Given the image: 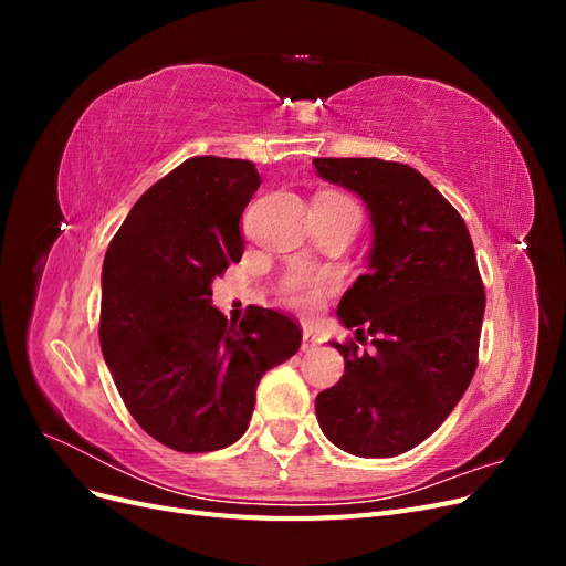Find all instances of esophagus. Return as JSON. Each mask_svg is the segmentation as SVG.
I'll use <instances>...</instances> for the list:
<instances>
[{
	"mask_svg": "<svg viewBox=\"0 0 566 566\" xmlns=\"http://www.w3.org/2000/svg\"><path fill=\"white\" fill-rule=\"evenodd\" d=\"M321 342H323V337L316 335L312 328H304V331H302V352L310 354V352L318 349Z\"/></svg>",
	"mask_w": 566,
	"mask_h": 566,
	"instance_id": "esophagus-1",
	"label": "esophagus"
}]
</instances>
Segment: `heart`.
<instances>
[{
    "label": "heart",
    "mask_w": 566,
    "mask_h": 566,
    "mask_svg": "<svg viewBox=\"0 0 566 566\" xmlns=\"http://www.w3.org/2000/svg\"><path fill=\"white\" fill-rule=\"evenodd\" d=\"M335 287L337 279L331 271H297L283 281L281 293L290 306L310 314L318 310L325 297L335 293Z\"/></svg>",
    "instance_id": "heart-1"
}]
</instances>
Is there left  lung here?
<instances>
[{
  "label": "left lung",
  "instance_id": "obj_1",
  "mask_svg": "<svg viewBox=\"0 0 566 566\" xmlns=\"http://www.w3.org/2000/svg\"><path fill=\"white\" fill-rule=\"evenodd\" d=\"M318 175L358 193L373 217L370 271L339 300L354 339L339 345L345 375L316 397L335 447L391 458L449 418L476 370L484 283L465 219L418 169L380 158H314Z\"/></svg>",
  "mask_w": 566,
  "mask_h": 566
}]
</instances>
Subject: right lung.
Here are the masks:
<instances>
[{"label": "right lung", "instance_id": "right-lung-1", "mask_svg": "<svg viewBox=\"0 0 566 566\" xmlns=\"http://www.w3.org/2000/svg\"><path fill=\"white\" fill-rule=\"evenodd\" d=\"M262 179L250 160L196 156L136 200L106 250L98 339L132 418L181 453L241 439L262 375L302 345L281 312L229 323L212 281L243 256L241 214Z\"/></svg>", "mask_w": 566, "mask_h": 566}]
</instances>
